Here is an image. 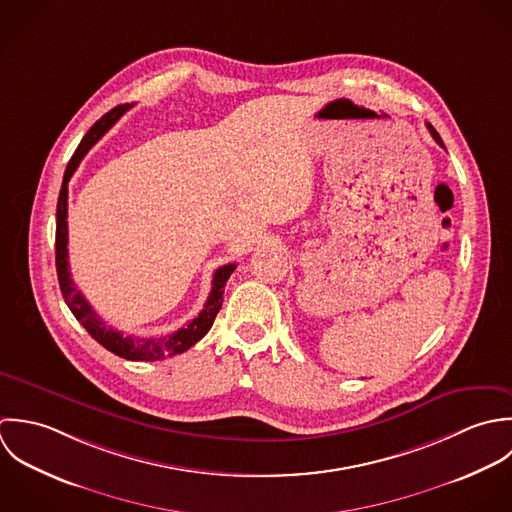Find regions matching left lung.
Returning a JSON list of instances; mask_svg holds the SVG:
<instances>
[{
  "label": "left lung",
  "instance_id": "obj_1",
  "mask_svg": "<svg viewBox=\"0 0 512 512\" xmlns=\"http://www.w3.org/2000/svg\"><path fill=\"white\" fill-rule=\"evenodd\" d=\"M427 130H429V134L433 136V140H435V142H437L441 148H445V146H443V140H441V136L437 134V130H435V128H433L429 122H427Z\"/></svg>",
  "mask_w": 512,
  "mask_h": 512
}]
</instances>
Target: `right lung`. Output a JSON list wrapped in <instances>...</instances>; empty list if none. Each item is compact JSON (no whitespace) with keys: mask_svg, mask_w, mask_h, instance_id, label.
<instances>
[{"mask_svg":"<svg viewBox=\"0 0 512 512\" xmlns=\"http://www.w3.org/2000/svg\"><path fill=\"white\" fill-rule=\"evenodd\" d=\"M128 110V104H120L116 108H112L110 112H106L101 120H97L91 130L85 134V138L81 140L79 148L75 150L73 158L67 164L65 176H63V184H61V192H59V200H57V231H55V265H57V277H59V287H61V295L67 303V307L71 308V312L75 314V318L85 326V330L101 344L106 350H110L112 354L126 358V360H134V362H152V360H164L168 356H176L186 352L188 348H192L196 342H200L207 334V330L211 328L221 303H223V289L227 279L231 277V273L235 271V263L223 265L213 273V281H211V293L205 301L204 310L192 320L188 322V326L168 334V336H152V338H142V336H124L122 332L114 330L112 326H108L103 318L95 312V308L89 305V301L83 297V293L75 287L73 279H71V271H69V229H67V198H69V180L75 174V170L79 168L81 160L85 158V154L103 138L106 130H110V126Z\"/></svg>","mask_w":512,"mask_h":512,"instance_id":"add662e5","label":"right lung"}]
</instances>
